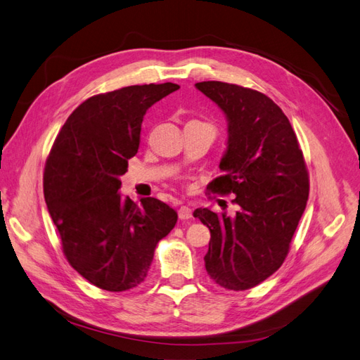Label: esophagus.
<instances>
[{"instance_id": "1", "label": "esophagus", "mask_w": 360, "mask_h": 360, "mask_svg": "<svg viewBox=\"0 0 360 360\" xmlns=\"http://www.w3.org/2000/svg\"><path fill=\"white\" fill-rule=\"evenodd\" d=\"M179 217L181 221H186V219H191L192 217V210L189 209L188 205H181L179 209Z\"/></svg>"}]
</instances>
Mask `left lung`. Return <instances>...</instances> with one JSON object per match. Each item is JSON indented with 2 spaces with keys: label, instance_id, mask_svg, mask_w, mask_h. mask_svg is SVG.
<instances>
[{
  "label": "left lung",
  "instance_id": "1",
  "mask_svg": "<svg viewBox=\"0 0 360 360\" xmlns=\"http://www.w3.org/2000/svg\"><path fill=\"white\" fill-rule=\"evenodd\" d=\"M228 120V148L222 176L209 183L212 193L236 195V217L197 209L209 226L205 270L226 290H249L275 271L288 255L309 195V174L287 115L252 89L219 81L195 84Z\"/></svg>",
  "mask_w": 360,
  "mask_h": 360
}]
</instances>
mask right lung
I'll list each match as a JSON object with an SVG mask.
<instances>
[{
  "label": "right lung",
  "mask_w": 360,
  "mask_h": 360,
  "mask_svg": "<svg viewBox=\"0 0 360 360\" xmlns=\"http://www.w3.org/2000/svg\"><path fill=\"white\" fill-rule=\"evenodd\" d=\"M172 82L96 94L69 115L46 159L43 193L69 264L97 288L126 291L148 274L155 249L177 222L156 198L118 193L138 153L148 108L179 90Z\"/></svg>",
  "instance_id": "right-lung-1"
}]
</instances>
